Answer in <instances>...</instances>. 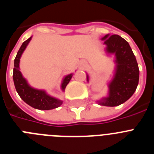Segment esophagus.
Listing matches in <instances>:
<instances>
[{
    "label": "esophagus",
    "mask_w": 154,
    "mask_h": 154,
    "mask_svg": "<svg viewBox=\"0 0 154 154\" xmlns=\"http://www.w3.org/2000/svg\"><path fill=\"white\" fill-rule=\"evenodd\" d=\"M85 63H83V64H82V65H80V68H82V67H83V66H85Z\"/></svg>",
    "instance_id": "34e87169"
}]
</instances>
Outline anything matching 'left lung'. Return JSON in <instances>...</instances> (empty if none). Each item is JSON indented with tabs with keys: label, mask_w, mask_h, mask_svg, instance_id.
Masks as SVG:
<instances>
[{
	"label": "left lung",
	"mask_w": 154,
	"mask_h": 154,
	"mask_svg": "<svg viewBox=\"0 0 154 154\" xmlns=\"http://www.w3.org/2000/svg\"><path fill=\"white\" fill-rule=\"evenodd\" d=\"M101 40L104 41L107 55H114L116 65L112 79L108 83V95L96 102L100 106H117L127 101L137 89L140 75L138 64L130 45L122 37L108 34ZM86 79L89 82L87 73Z\"/></svg>",
	"instance_id": "1"
}]
</instances>
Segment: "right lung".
Wrapping results in <instances>:
<instances>
[{"label":"right lung","mask_w":154,"mask_h":154,"mask_svg":"<svg viewBox=\"0 0 154 154\" xmlns=\"http://www.w3.org/2000/svg\"><path fill=\"white\" fill-rule=\"evenodd\" d=\"M31 38H32V36L30 37L28 40L23 42L14 59L13 80L16 91L24 103H26L30 106L37 109L50 110L58 108L63 103L61 99L50 96L44 89H35L34 87L31 86L20 71V59H21L23 52L26 49L27 46L31 42ZM72 75L73 73H71V74L66 75L62 79V83H61V89L62 92H65V87L69 84Z\"/></svg>","instance_id":"1"}]
</instances>
